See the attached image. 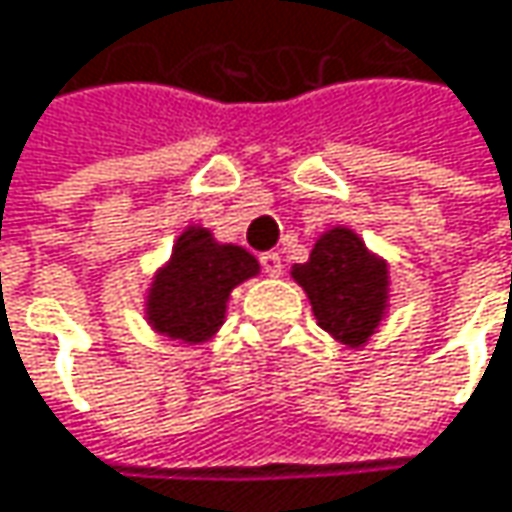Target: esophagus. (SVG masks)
<instances>
[{
  "label": "esophagus",
  "mask_w": 512,
  "mask_h": 512,
  "mask_svg": "<svg viewBox=\"0 0 512 512\" xmlns=\"http://www.w3.org/2000/svg\"><path fill=\"white\" fill-rule=\"evenodd\" d=\"M259 262H262V271H265L268 276L282 274V259H279V253H274V250L262 253V256H259Z\"/></svg>",
  "instance_id": "obj_1"
}]
</instances>
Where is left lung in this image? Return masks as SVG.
Segmentation results:
<instances>
[{
  "label": "left lung",
  "instance_id": "1",
  "mask_svg": "<svg viewBox=\"0 0 512 512\" xmlns=\"http://www.w3.org/2000/svg\"><path fill=\"white\" fill-rule=\"evenodd\" d=\"M291 276L309 294L317 326L347 347H364L387 311V262L347 227L317 238L309 262Z\"/></svg>",
  "mask_w": 512,
  "mask_h": 512
}]
</instances>
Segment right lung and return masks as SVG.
<instances>
[{
	"mask_svg": "<svg viewBox=\"0 0 512 512\" xmlns=\"http://www.w3.org/2000/svg\"><path fill=\"white\" fill-rule=\"evenodd\" d=\"M256 274L259 262L244 247L221 244L198 224L186 227L171 259L154 274L145 317L171 341L203 344L224 323L230 291Z\"/></svg>",
	"mask_w": 512,
	"mask_h": 512,
	"instance_id": "right-lung-1",
	"label": "right lung"
}]
</instances>
